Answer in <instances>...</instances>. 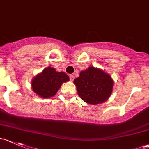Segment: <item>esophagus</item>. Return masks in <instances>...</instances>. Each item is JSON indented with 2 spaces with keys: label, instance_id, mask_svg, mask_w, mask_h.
Instances as JSON below:
<instances>
[{
  "label": "esophagus",
  "instance_id": "1",
  "mask_svg": "<svg viewBox=\"0 0 149 149\" xmlns=\"http://www.w3.org/2000/svg\"><path fill=\"white\" fill-rule=\"evenodd\" d=\"M69 77H70V81H73V80H74V76H73V75H70V76H69Z\"/></svg>",
  "mask_w": 149,
  "mask_h": 149
}]
</instances>
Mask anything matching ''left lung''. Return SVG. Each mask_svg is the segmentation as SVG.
<instances>
[{
    "label": "left lung",
    "instance_id": "8db88e82",
    "mask_svg": "<svg viewBox=\"0 0 149 149\" xmlns=\"http://www.w3.org/2000/svg\"><path fill=\"white\" fill-rule=\"evenodd\" d=\"M73 83L80 98L94 105L107 101L112 94L114 85L110 75L93 66L81 71Z\"/></svg>",
    "mask_w": 149,
    "mask_h": 149
}]
</instances>
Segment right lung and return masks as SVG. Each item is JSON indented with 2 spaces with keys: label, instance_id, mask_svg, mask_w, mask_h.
<instances>
[{
  "label": "right lung",
  "instance_id": "add662e5",
  "mask_svg": "<svg viewBox=\"0 0 149 149\" xmlns=\"http://www.w3.org/2000/svg\"><path fill=\"white\" fill-rule=\"evenodd\" d=\"M69 81L64 72L56 71L54 68L47 67L33 78L31 88L42 98H50L56 94L63 83Z\"/></svg>",
  "mask_w": 149,
  "mask_h": 149
}]
</instances>
